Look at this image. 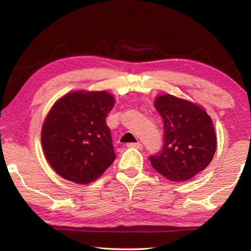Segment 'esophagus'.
Segmentation results:
<instances>
[{"instance_id":"obj_1","label":"esophagus","mask_w":251,"mask_h":251,"mask_svg":"<svg viewBox=\"0 0 251 251\" xmlns=\"http://www.w3.org/2000/svg\"><path fill=\"white\" fill-rule=\"evenodd\" d=\"M126 146L129 148H137V150H142L143 148V145L141 143H129V144H127Z\"/></svg>"}]
</instances>
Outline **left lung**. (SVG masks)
Segmentation results:
<instances>
[{"label": "left lung", "instance_id": "8db88e82", "mask_svg": "<svg viewBox=\"0 0 251 251\" xmlns=\"http://www.w3.org/2000/svg\"><path fill=\"white\" fill-rule=\"evenodd\" d=\"M163 118L164 145L150 156L151 166L172 181H185L210 164L216 151L211 118L199 106L173 95L155 100Z\"/></svg>", "mask_w": 251, "mask_h": 251}]
</instances>
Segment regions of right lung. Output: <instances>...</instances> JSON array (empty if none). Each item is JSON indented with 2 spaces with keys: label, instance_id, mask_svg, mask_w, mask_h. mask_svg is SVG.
Wrapping results in <instances>:
<instances>
[{
  "label": "right lung",
  "instance_id": "1",
  "mask_svg": "<svg viewBox=\"0 0 251 251\" xmlns=\"http://www.w3.org/2000/svg\"><path fill=\"white\" fill-rule=\"evenodd\" d=\"M114 103L101 91L70 93L54 104L42 128V146L59 176L87 184L113 164L116 154L106 117Z\"/></svg>",
  "mask_w": 251,
  "mask_h": 251
}]
</instances>
